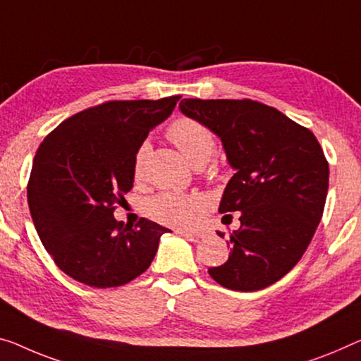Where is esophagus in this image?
<instances>
[{"label":"esophagus","mask_w":361,"mask_h":361,"mask_svg":"<svg viewBox=\"0 0 361 361\" xmlns=\"http://www.w3.org/2000/svg\"><path fill=\"white\" fill-rule=\"evenodd\" d=\"M177 234L184 235V237H190V238H203L204 234L203 232H188V231H177Z\"/></svg>","instance_id":"34e87169"}]
</instances>
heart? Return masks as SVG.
<instances>
[{
    "mask_svg": "<svg viewBox=\"0 0 361 361\" xmlns=\"http://www.w3.org/2000/svg\"><path fill=\"white\" fill-rule=\"evenodd\" d=\"M166 135L182 154L193 166L204 164L216 148V138L207 126L192 118H179L168 127ZM149 153V145L143 142L137 148L132 161V177L140 182L145 174V163ZM204 212V203L198 195H184V193L161 192L148 200L147 213L159 224L188 229L193 227Z\"/></svg>",
    "mask_w": 361,
    "mask_h": 361,
    "instance_id": "heart-1",
    "label": "heart"
}]
</instances>
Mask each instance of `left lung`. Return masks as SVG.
<instances>
[{
	"mask_svg": "<svg viewBox=\"0 0 361 361\" xmlns=\"http://www.w3.org/2000/svg\"><path fill=\"white\" fill-rule=\"evenodd\" d=\"M180 111L221 138L235 169L219 213L240 212V229L231 235L229 259L209 276L238 292L274 284L303 257L323 216L329 187L323 148L307 127L255 99L185 98Z\"/></svg>",
	"mask_w": 361,
	"mask_h": 361,
	"instance_id": "8db88e82",
	"label": "left lung"
}]
</instances>
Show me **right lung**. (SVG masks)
<instances>
[{
  "label": "right lung",
  "instance_id": "1",
  "mask_svg": "<svg viewBox=\"0 0 361 361\" xmlns=\"http://www.w3.org/2000/svg\"><path fill=\"white\" fill-rule=\"evenodd\" d=\"M179 99L104 102L71 116L43 138L27 202L43 247L72 279L108 289L152 264L159 237L169 229L145 218L132 227L113 213L134 184L137 148Z\"/></svg>",
  "mask_w": 361,
  "mask_h": 361
}]
</instances>
